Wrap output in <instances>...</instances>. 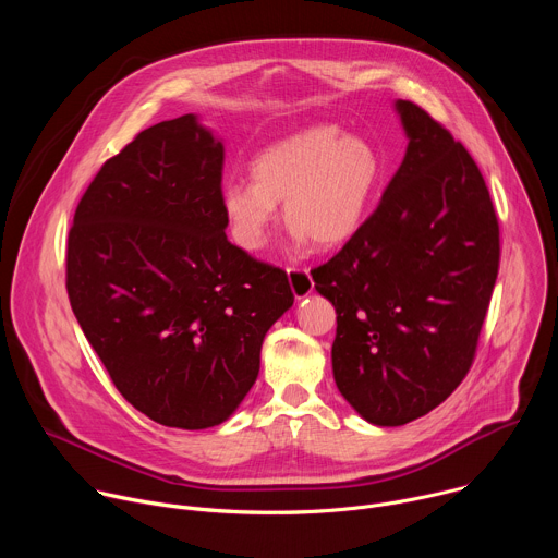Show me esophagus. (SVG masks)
<instances>
[{
    "instance_id": "obj_1",
    "label": "esophagus",
    "mask_w": 558,
    "mask_h": 558,
    "mask_svg": "<svg viewBox=\"0 0 558 558\" xmlns=\"http://www.w3.org/2000/svg\"><path fill=\"white\" fill-rule=\"evenodd\" d=\"M287 276H289V284H291V291L293 295L300 300V298H306L311 291H313V280L308 276V269H298V267H289L287 269Z\"/></svg>"
}]
</instances>
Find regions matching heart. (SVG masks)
I'll return each instance as SVG.
<instances>
[{"instance_id":"heart-1","label":"heart","mask_w":558,"mask_h":558,"mask_svg":"<svg viewBox=\"0 0 558 558\" xmlns=\"http://www.w3.org/2000/svg\"><path fill=\"white\" fill-rule=\"evenodd\" d=\"M254 181H229L220 207L233 241L247 252L267 245L282 203L295 245L333 250L360 231L384 179L377 147L331 123L304 128L256 154Z\"/></svg>"}]
</instances>
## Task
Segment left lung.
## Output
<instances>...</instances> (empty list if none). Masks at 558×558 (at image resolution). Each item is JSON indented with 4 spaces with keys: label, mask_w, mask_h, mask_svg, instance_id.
I'll list each match as a JSON object with an SVG mask.
<instances>
[{
    "label": "left lung",
    "mask_w": 558,
    "mask_h": 558,
    "mask_svg": "<svg viewBox=\"0 0 558 558\" xmlns=\"http://www.w3.org/2000/svg\"><path fill=\"white\" fill-rule=\"evenodd\" d=\"M409 145L377 209L311 271L338 313L331 349L344 400L375 426H404L465 377L499 271V222L465 147L411 101Z\"/></svg>",
    "instance_id": "1"
}]
</instances>
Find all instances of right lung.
<instances>
[{"label":"right lung","mask_w":558,"mask_h":558,"mask_svg":"<svg viewBox=\"0 0 558 558\" xmlns=\"http://www.w3.org/2000/svg\"><path fill=\"white\" fill-rule=\"evenodd\" d=\"M222 163L198 114L156 123L104 163L68 235L78 327L125 400L170 428L233 415L293 304L282 269L227 241Z\"/></svg>","instance_id":"1"}]
</instances>
